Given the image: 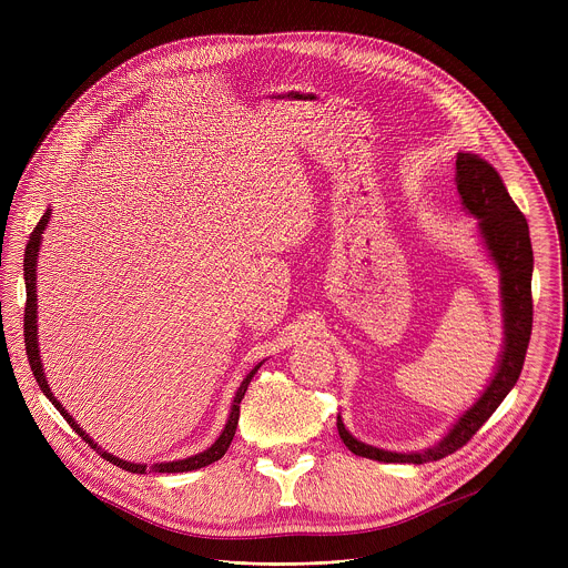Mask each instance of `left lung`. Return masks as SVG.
Instances as JSON below:
<instances>
[{
  "label": "left lung",
  "instance_id": "obj_1",
  "mask_svg": "<svg viewBox=\"0 0 568 568\" xmlns=\"http://www.w3.org/2000/svg\"><path fill=\"white\" fill-rule=\"evenodd\" d=\"M456 189L463 209L478 217V231L483 245L488 250L501 274V307H504V351L497 364L495 377L488 388L471 404V407L456 420L449 434L434 447L425 452L397 454L379 447H371L357 440L337 416V429L344 445L364 458L382 463H414L423 465L429 460L445 458L460 449L488 420L510 388L517 384L528 342L532 331V245L528 222L519 206L508 195L504 180L493 169V164L471 152H458L456 156Z\"/></svg>",
  "mask_w": 568,
  "mask_h": 568
}]
</instances>
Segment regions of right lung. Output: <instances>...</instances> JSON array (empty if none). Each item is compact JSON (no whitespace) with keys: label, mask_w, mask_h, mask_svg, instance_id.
Segmentation results:
<instances>
[{"label":"right lung","mask_w":568,"mask_h":568,"mask_svg":"<svg viewBox=\"0 0 568 568\" xmlns=\"http://www.w3.org/2000/svg\"><path fill=\"white\" fill-rule=\"evenodd\" d=\"M49 217H51V209H47V213L40 217L38 226L33 229L29 242H27V252H24V281H27V310H24V346H27V355H29V364H31V371L36 375V382L40 386V390L49 397V402L53 404V407L62 414V418L69 423V427L83 438L92 449H97V454H101L105 460L114 463L116 467L125 469V471H132V474H145L148 469L150 471H164V474H178V471H193V469H200V467H206L215 460H220L224 456V452L229 449L233 436H235V427H237V418H240V402L242 397H245L247 393V386L252 382V377L258 373V368L263 366V362L258 366H254L247 377L242 379L240 388L235 390V397L231 402V414H229V420L220 434V438L204 452L195 454V456H189L184 460H171V463H154L152 467L148 465H141V463H128V460H121L108 452H103L83 429H80V425L64 412L62 404L53 397L49 384H47V377H44V371H42V362H40V348H38V294H36V265H38V252H40V242H42V233L49 224Z\"/></svg>","instance_id":"1"}]
</instances>
